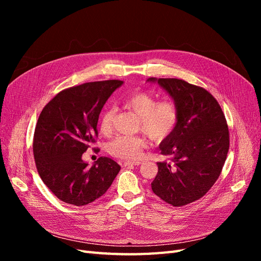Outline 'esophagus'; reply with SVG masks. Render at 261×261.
Wrapping results in <instances>:
<instances>
[{"label": "esophagus", "mask_w": 261, "mask_h": 261, "mask_svg": "<svg viewBox=\"0 0 261 261\" xmlns=\"http://www.w3.org/2000/svg\"><path fill=\"white\" fill-rule=\"evenodd\" d=\"M141 161H125L124 162V167H129V165H140Z\"/></svg>", "instance_id": "obj_1"}]
</instances>
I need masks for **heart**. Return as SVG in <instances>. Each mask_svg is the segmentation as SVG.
I'll return each instance as SVG.
<instances>
[{
	"mask_svg": "<svg viewBox=\"0 0 261 261\" xmlns=\"http://www.w3.org/2000/svg\"><path fill=\"white\" fill-rule=\"evenodd\" d=\"M125 108L141 120V129L154 141L167 138L175 128L178 110L174 102H158L152 94L135 92L124 99ZM115 114L113 108H107L100 117V129L110 133ZM146 140L136 136H120L109 145V151L114 156L125 160L137 159L146 147Z\"/></svg>",
	"mask_w": 261,
	"mask_h": 261,
	"instance_id": "b5f03b06",
	"label": "heart"
}]
</instances>
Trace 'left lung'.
<instances>
[{
	"mask_svg": "<svg viewBox=\"0 0 261 261\" xmlns=\"http://www.w3.org/2000/svg\"><path fill=\"white\" fill-rule=\"evenodd\" d=\"M174 101L178 110L175 128L159 149L172 163L158 162L152 192L172 206L198 200L216 183L224 165L230 137L225 116L212 94L176 78H149Z\"/></svg>",
	"mask_w": 261,
	"mask_h": 261,
	"instance_id": "left-lung-1",
	"label": "left lung"
}]
</instances>
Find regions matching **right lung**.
Wrapping results in <instances>:
<instances>
[{
	"label": "right lung",
	"instance_id": "right-lung-1",
	"mask_svg": "<svg viewBox=\"0 0 261 261\" xmlns=\"http://www.w3.org/2000/svg\"><path fill=\"white\" fill-rule=\"evenodd\" d=\"M122 81L86 83L59 92L46 105L35 129L34 155L39 175L62 201L82 207L103 195L121 167L100 156L91 167L83 153L98 135L102 108Z\"/></svg>",
	"mask_w": 261,
	"mask_h": 261
}]
</instances>
